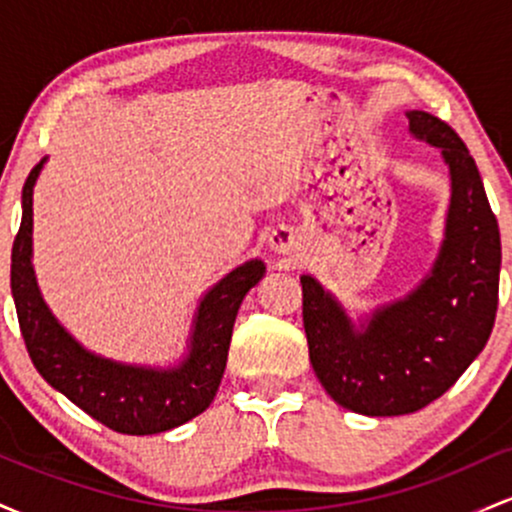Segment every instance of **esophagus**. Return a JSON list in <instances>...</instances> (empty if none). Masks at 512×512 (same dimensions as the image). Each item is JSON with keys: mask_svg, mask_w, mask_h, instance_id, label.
<instances>
[{"mask_svg": "<svg viewBox=\"0 0 512 512\" xmlns=\"http://www.w3.org/2000/svg\"><path fill=\"white\" fill-rule=\"evenodd\" d=\"M269 243H272V248H274V250L284 252V250H286V245H291V243H293V236H291V233H274V238L269 240Z\"/></svg>", "mask_w": 512, "mask_h": 512, "instance_id": "1", "label": "esophagus"}]
</instances>
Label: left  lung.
<instances>
[{"instance_id": "obj_1", "label": "left lung", "mask_w": 512, "mask_h": 512, "mask_svg": "<svg viewBox=\"0 0 512 512\" xmlns=\"http://www.w3.org/2000/svg\"><path fill=\"white\" fill-rule=\"evenodd\" d=\"M409 134L440 151L450 202L436 260L414 291L354 322L334 293L303 274L310 363L334 402L402 416L448 392L489 342L498 308L501 233L467 146L438 117L409 110Z\"/></svg>"}]
</instances>
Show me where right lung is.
Segmentation results:
<instances>
[{"instance_id": "1", "label": "right lung", "mask_w": 512, "mask_h": 512, "mask_svg": "<svg viewBox=\"0 0 512 512\" xmlns=\"http://www.w3.org/2000/svg\"><path fill=\"white\" fill-rule=\"evenodd\" d=\"M45 163L48 156L23 185L21 228L11 250V296L33 366L48 385L117 433L151 436L187 424L214 402L238 308L252 286L260 284L267 267L260 257H252L199 298L180 361L139 366L96 354L57 320L35 279L33 187Z\"/></svg>"}]
</instances>
